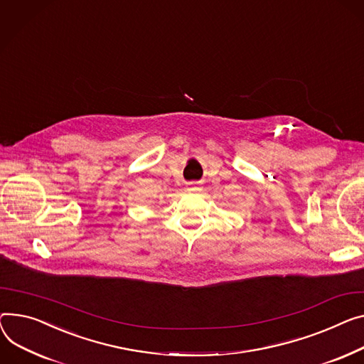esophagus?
<instances>
[{
	"mask_svg": "<svg viewBox=\"0 0 364 364\" xmlns=\"http://www.w3.org/2000/svg\"><path fill=\"white\" fill-rule=\"evenodd\" d=\"M188 190H193V191H196V190H199V187H190Z\"/></svg>",
	"mask_w": 364,
	"mask_h": 364,
	"instance_id": "34e87169",
	"label": "esophagus"
}]
</instances>
